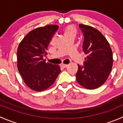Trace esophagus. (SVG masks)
Returning <instances> with one entry per match:
<instances>
[{
  "label": "esophagus",
  "instance_id": "1",
  "mask_svg": "<svg viewBox=\"0 0 123 123\" xmlns=\"http://www.w3.org/2000/svg\"><path fill=\"white\" fill-rule=\"evenodd\" d=\"M61 67L62 68H67L68 67V65H67V64H61Z\"/></svg>",
  "mask_w": 123,
  "mask_h": 123
}]
</instances>
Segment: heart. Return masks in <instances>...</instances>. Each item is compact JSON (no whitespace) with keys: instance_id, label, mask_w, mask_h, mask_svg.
Masks as SVG:
<instances>
[{"instance_id":"obj_1","label":"heart","mask_w":123,"mask_h":123,"mask_svg":"<svg viewBox=\"0 0 123 123\" xmlns=\"http://www.w3.org/2000/svg\"><path fill=\"white\" fill-rule=\"evenodd\" d=\"M77 33L76 29L75 28V27H73V26H68V27H67L65 30V32H64V34L65 35L67 34H74L75 35Z\"/></svg>"}]
</instances>
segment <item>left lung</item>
<instances>
[{"mask_svg": "<svg viewBox=\"0 0 123 123\" xmlns=\"http://www.w3.org/2000/svg\"><path fill=\"white\" fill-rule=\"evenodd\" d=\"M84 36L83 50L86 55L84 66L78 65L77 82L87 89H95L107 80L112 69V52L106 38L96 28L79 24Z\"/></svg>", "mask_w": 123, "mask_h": 123, "instance_id": "8db88e82", "label": "left lung"}]
</instances>
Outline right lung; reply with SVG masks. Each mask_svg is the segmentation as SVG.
Wrapping results in <instances>:
<instances>
[{
	"instance_id": "obj_1",
	"label": "right lung",
	"mask_w": 123,
	"mask_h": 123,
	"mask_svg": "<svg viewBox=\"0 0 123 123\" xmlns=\"http://www.w3.org/2000/svg\"><path fill=\"white\" fill-rule=\"evenodd\" d=\"M56 25H48L30 31L19 43L17 50L18 71L26 85L35 91H43L54 83L61 72L60 67L46 62L43 57Z\"/></svg>"
}]
</instances>
